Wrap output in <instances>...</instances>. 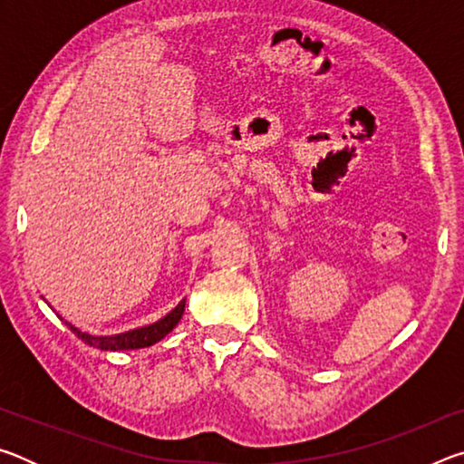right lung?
Returning <instances> with one entry per match:
<instances>
[{
    "mask_svg": "<svg viewBox=\"0 0 464 464\" xmlns=\"http://www.w3.org/2000/svg\"><path fill=\"white\" fill-rule=\"evenodd\" d=\"M184 307H186V298H182L174 309H171L166 317H161L155 324H149L143 327L130 329V332H122V334H114V335H92L88 332H82L75 325L65 321V325L72 329V332L80 337L83 343L92 345V348L104 350V352H121V350H139V348H149V345L157 343L163 340L171 329H174L179 319L184 315Z\"/></svg>",
    "mask_w": 464,
    "mask_h": 464,
    "instance_id": "1",
    "label": "right lung"
}]
</instances>
